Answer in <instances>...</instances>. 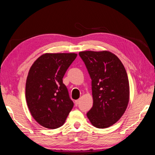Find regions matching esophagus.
Instances as JSON below:
<instances>
[{"instance_id":"obj_1","label":"esophagus","mask_w":155,"mask_h":155,"mask_svg":"<svg viewBox=\"0 0 155 155\" xmlns=\"http://www.w3.org/2000/svg\"><path fill=\"white\" fill-rule=\"evenodd\" d=\"M79 101H80L79 99H77V100L75 101L74 103H75V105H77L78 104V103H79Z\"/></svg>"}]
</instances>
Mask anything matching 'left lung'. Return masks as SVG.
Segmentation results:
<instances>
[{"label": "left lung", "instance_id": "obj_1", "mask_svg": "<svg viewBox=\"0 0 155 155\" xmlns=\"http://www.w3.org/2000/svg\"><path fill=\"white\" fill-rule=\"evenodd\" d=\"M78 54L92 79L93 106L87 117L92 126L106 128L119 121L128 104L126 69L119 58L108 51H84Z\"/></svg>", "mask_w": 155, "mask_h": 155}]
</instances>
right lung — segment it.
<instances>
[{
  "mask_svg": "<svg viewBox=\"0 0 155 155\" xmlns=\"http://www.w3.org/2000/svg\"><path fill=\"white\" fill-rule=\"evenodd\" d=\"M77 56L74 53H47L38 58L29 71L27 104L34 119L46 128L62 126L74 106L63 78Z\"/></svg>",
  "mask_w": 155,
  "mask_h": 155,
  "instance_id": "add662e5",
  "label": "right lung"
}]
</instances>
